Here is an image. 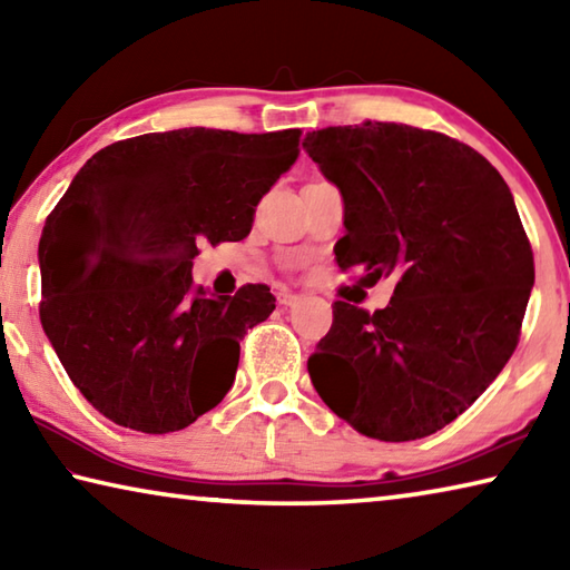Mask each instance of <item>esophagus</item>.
<instances>
[{
  "label": "esophagus",
  "instance_id": "1",
  "mask_svg": "<svg viewBox=\"0 0 570 570\" xmlns=\"http://www.w3.org/2000/svg\"><path fill=\"white\" fill-rule=\"evenodd\" d=\"M298 298H302V296L294 294V292H278L276 294V302L282 306H294V304H298Z\"/></svg>",
  "mask_w": 570,
  "mask_h": 570
}]
</instances>
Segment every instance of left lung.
Masks as SVG:
<instances>
[{
  "label": "left lung",
  "mask_w": 570,
  "mask_h": 570,
  "mask_svg": "<svg viewBox=\"0 0 570 570\" xmlns=\"http://www.w3.org/2000/svg\"><path fill=\"white\" fill-rule=\"evenodd\" d=\"M304 150L344 200L336 264L397 278L374 314L334 302L308 377L362 435L428 438L515 352L535 268L513 193L478 150L410 125L314 130Z\"/></svg>",
  "instance_id": "obj_1"
}]
</instances>
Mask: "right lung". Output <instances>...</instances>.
Listing matches in <instances>:
<instances>
[{"label":"right lung","mask_w":570,"mask_h":570,"mask_svg":"<svg viewBox=\"0 0 570 570\" xmlns=\"http://www.w3.org/2000/svg\"><path fill=\"white\" fill-rule=\"evenodd\" d=\"M302 130L183 128L85 163L40 238V320L75 387L122 428L166 435L226 397L268 286H193L198 240H240L298 156Z\"/></svg>","instance_id":"1"}]
</instances>
